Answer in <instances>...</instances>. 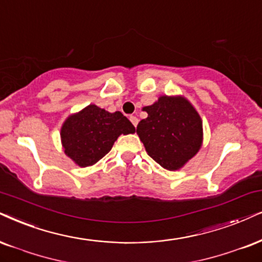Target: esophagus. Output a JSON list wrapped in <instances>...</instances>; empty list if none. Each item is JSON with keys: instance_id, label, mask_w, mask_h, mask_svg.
Listing matches in <instances>:
<instances>
[{"instance_id": "esophagus-1", "label": "esophagus", "mask_w": 262, "mask_h": 262, "mask_svg": "<svg viewBox=\"0 0 262 262\" xmlns=\"http://www.w3.org/2000/svg\"><path fill=\"white\" fill-rule=\"evenodd\" d=\"M129 120H130V122L132 123H133V125L134 127H137L138 125V122H139V120L137 117H135V116H130V117H129Z\"/></svg>"}]
</instances>
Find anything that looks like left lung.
<instances>
[{"mask_svg": "<svg viewBox=\"0 0 262 262\" xmlns=\"http://www.w3.org/2000/svg\"><path fill=\"white\" fill-rule=\"evenodd\" d=\"M147 117L139 122L137 134L152 160L167 170H179L203 144V122L183 95H161L142 107Z\"/></svg>", "mask_w": 262, "mask_h": 262, "instance_id": "obj_1", "label": "left lung"}]
</instances>
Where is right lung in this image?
<instances>
[{
  "mask_svg": "<svg viewBox=\"0 0 262 262\" xmlns=\"http://www.w3.org/2000/svg\"><path fill=\"white\" fill-rule=\"evenodd\" d=\"M133 133L134 125L120 111L108 112L91 104L66 118L60 139L65 155L85 168L107 155L120 135Z\"/></svg>",
  "mask_w": 262,
  "mask_h": 262,
  "instance_id": "add662e5",
  "label": "right lung"
}]
</instances>
